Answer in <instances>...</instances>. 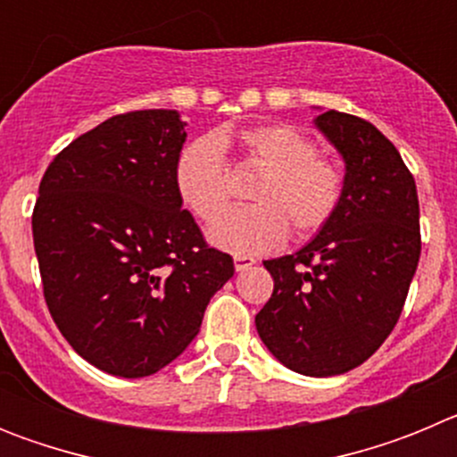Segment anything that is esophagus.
<instances>
[{
	"label": "esophagus",
	"instance_id": "obj_1",
	"mask_svg": "<svg viewBox=\"0 0 457 457\" xmlns=\"http://www.w3.org/2000/svg\"><path fill=\"white\" fill-rule=\"evenodd\" d=\"M233 263H236L237 272H245V270H249L252 265H256V258L253 256H233Z\"/></svg>",
	"mask_w": 457,
	"mask_h": 457
}]
</instances>
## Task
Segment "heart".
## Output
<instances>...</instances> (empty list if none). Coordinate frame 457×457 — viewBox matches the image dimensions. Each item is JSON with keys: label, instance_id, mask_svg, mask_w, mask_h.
I'll list each match as a JSON object with an SVG mask.
<instances>
[{"label": "heart", "instance_id": "b5f03b06", "mask_svg": "<svg viewBox=\"0 0 457 457\" xmlns=\"http://www.w3.org/2000/svg\"><path fill=\"white\" fill-rule=\"evenodd\" d=\"M226 135L199 137L180 148L173 185L180 204L204 224L214 221L231 196ZM242 151L263 176L252 187L253 205L228 210L208 231L215 247L256 256L281 247L288 236L309 237L332 220L343 196L337 162L318 155L316 141L290 123L253 125L237 135Z\"/></svg>", "mask_w": 457, "mask_h": 457}]
</instances>
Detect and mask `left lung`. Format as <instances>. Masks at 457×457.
<instances>
[{
	"label": "left lung",
	"instance_id": "left-lung-1",
	"mask_svg": "<svg viewBox=\"0 0 457 457\" xmlns=\"http://www.w3.org/2000/svg\"><path fill=\"white\" fill-rule=\"evenodd\" d=\"M313 123L345 162L341 204L300 252L263 261L274 290L256 329L286 369L329 378L364 364L391 334L421 233L417 185L394 144L369 120L334 109Z\"/></svg>",
	"mask_w": 457,
	"mask_h": 457
}]
</instances>
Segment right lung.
Returning <instances> with one entry per match:
<instances>
[{"mask_svg":"<svg viewBox=\"0 0 457 457\" xmlns=\"http://www.w3.org/2000/svg\"><path fill=\"white\" fill-rule=\"evenodd\" d=\"M185 125L176 109L112 116L40 180L31 228L52 320L116 378H146L183 354L236 272L176 194Z\"/></svg>","mask_w":457,"mask_h":457,"instance_id":"right-lung-1","label":"right lung"}]
</instances>
